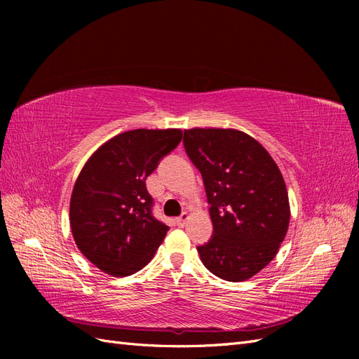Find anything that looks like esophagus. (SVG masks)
<instances>
[{"mask_svg": "<svg viewBox=\"0 0 359 359\" xmlns=\"http://www.w3.org/2000/svg\"><path fill=\"white\" fill-rule=\"evenodd\" d=\"M187 219H189V215L187 214H181L180 217H177V219H175V223L178 224V226H184V224H186V222H187Z\"/></svg>", "mask_w": 359, "mask_h": 359, "instance_id": "1", "label": "esophagus"}]
</instances>
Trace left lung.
I'll use <instances>...</instances> for the list:
<instances>
[{"instance_id":"1","label":"left lung","mask_w":359,"mask_h":359,"mask_svg":"<svg viewBox=\"0 0 359 359\" xmlns=\"http://www.w3.org/2000/svg\"><path fill=\"white\" fill-rule=\"evenodd\" d=\"M184 148L201 172L212 220L198 247L214 276L243 281L264 269L283 243L290 219L281 172L257 140L233 128L184 130Z\"/></svg>"}]
</instances>
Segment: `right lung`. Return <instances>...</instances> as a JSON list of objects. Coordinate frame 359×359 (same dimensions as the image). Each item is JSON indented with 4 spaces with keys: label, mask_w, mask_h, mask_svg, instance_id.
I'll list each match as a JSON object with an SVG mask.
<instances>
[{
    "label": "right lung",
    "mask_w": 359,
    "mask_h": 359,
    "mask_svg": "<svg viewBox=\"0 0 359 359\" xmlns=\"http://www.w3.org/2000/svg\"><path fill=\"white\" fill-rule=\"evenodd\" d=\"M182 139L178 128H137L107 140L85 163L70 199V227L81 253L106 274L142 269L169 227L153 215L145 180Z\"/></svg>",
    "instance_id": "add662e5"
}]
</instances>
